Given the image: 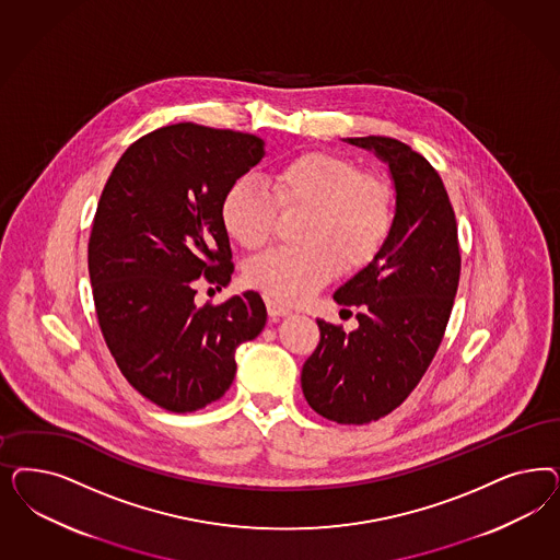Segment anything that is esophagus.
I'll return each instance as SVG.
<instances>
[{
  "label": "esophagus",
  "instance_id": "obj_1",
  "mask_svg": "<svg viewBox=\"0 0 560 560\" xmlns=\"http://www.w3.org/2000/svg\"><path fill=\"white\" fill-rule=\"evenodd\" d=\"M266 307H268V313H270V317H273V319L284 317V315H289L290 313L289 307H284L282 303H278V301H273V299L266 301Z\"/></svg>",
  "mask_w": 560,
  "mask_h": 560
}]
</instances>
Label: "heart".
I'll return each instance as SVG.
<instances>
[{
    "label": "heart",
    "mask_w": 560,
    "mask_h": 560,
    "mask_svg": "<svg viewBox=\"0 0 560 560\" xmlns=\"http://www.w3.org/2000/svg\"><path fill=\"white\" fill-rule=\"evenodd\" d=\"M278 210H305L299 241L255 257L247 284L278 303H301L342 270L369 266L394 231L396 203L385 180L325 150H307L273 166L268 187L252 175L229 185L220 201L224 231L245 249L268 243Z\"/></svg>",
    "instance_id": "1"
}]
</instances>
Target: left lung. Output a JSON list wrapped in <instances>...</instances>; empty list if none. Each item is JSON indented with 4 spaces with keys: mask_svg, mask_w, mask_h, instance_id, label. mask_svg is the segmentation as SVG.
Instances as JSON below:
<instances>
[{
    "mask_svg": "<svg viewBox=\"0 0 560 560\" xmlns=\"http://www.w3.org/2000/svg\"><path fill=\"white\" fill-rule=\"evenodd\" d=\"M348 142L389 164L396 222L380 255L334 294L338 305L359 308V327L346 334L317 319L322 336L301 385L317 415L369 424L401 406L427 373L452 315L462 255L452 201L433 164L394 138Z\"/></svg>",
    "mask_w": 560,
    "mask_h": 560,
    "instance_id": "8db88e82",
    "label": "left lung"
}]
</instances>
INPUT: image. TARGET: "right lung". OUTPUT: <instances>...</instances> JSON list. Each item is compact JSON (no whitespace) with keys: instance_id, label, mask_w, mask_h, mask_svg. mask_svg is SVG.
<instances>
[{"instance_id":"right-lung-1","label":"right lung","mask_w":560,"mask_h":560,"mask_svg":"<svg viewBox=\"0 0 560 560\" xmlns=\"http://www.w3.org/2000/svg\"><path fill=\"white\" fill-rule=\"evenodd\" d=\"M264 156L253 133L198 124L161 127L115 164L89 241L96 319L119 371L168 412L226 394L238 343L259 336L266 305L247 290L196 305V284L226 287L235 271L220 201Z\"/></svg>"}]
</instances>
